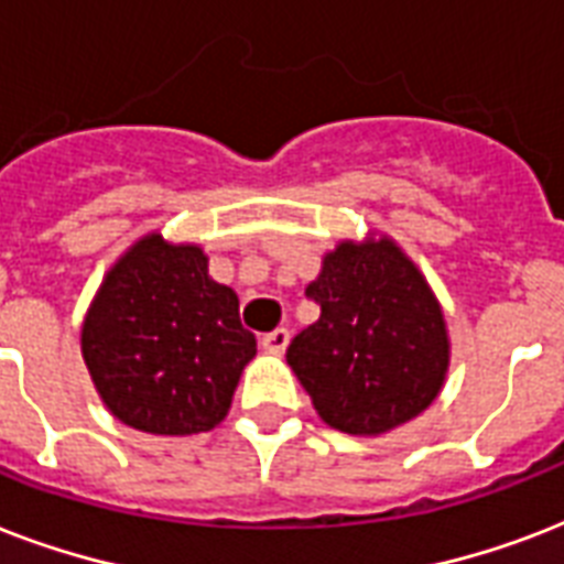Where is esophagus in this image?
Instances as JSON below:
<instances>
[{
	"instance_id": "1",
	"label": "esophagus",
	"mask_w": 564,
	"mask_h": 564,
	"mask_svg": "<svg viewBox=\"0 0 564 564\" xmlns=\"http://www.w3.org/2000/svg\"><path fill=\"white\" fill-rule=\"evenodd\" d=\"M290 345V330L286 327H274L272 334L263 336V348L269 354H283Z\"/></svg>"
}]
</instances>
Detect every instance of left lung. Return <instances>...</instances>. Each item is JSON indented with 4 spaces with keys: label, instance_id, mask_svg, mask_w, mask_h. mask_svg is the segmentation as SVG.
Segmentation results:
<instances>
[{
    "label": "left lung",
    "instance_id": "1",
    "mask_svg": "<svg viewBox=\"0 0 564 564\" xmlns=\"http://www.w3.org/2000/svg\"><path fill=\"white\" fill-rule=\"evenodd\" d=\"M307 299L322 313L286 362L330 427L375 436L427 410L447 371L445 318L401 248L343 242Z\"/></svg>",
    "mask_w": 564,
    "mask_h": 564
}]
</instances>
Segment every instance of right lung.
<instances>
[{
    "label": "right lung",
    "instance_id": "1",
    "mask_svg": "<svg viewBox=\"0 0 564 564\" xmlns=\"http://www.w3.org/2000/svg\"><path fill=\"white\" fill-rule=\"evenodd\" d=\"M84 362L122 424L154 436L216 427L257 339L239 299L195 246L140 239L101 283L82 330Z\"/></svg>",
    "mask_w": 564,
    "mask_h": 564
}]
</instances>
